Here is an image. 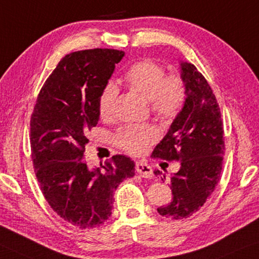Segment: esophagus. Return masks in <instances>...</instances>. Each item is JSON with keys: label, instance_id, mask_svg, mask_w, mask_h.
<instances>
[{"label": "esophagus", "instance_id": "1", "mask_svg": "<svg viewBox=\"0 0 259 259\" xmlns=\"http://www.w3.org/2000/svg\"><path fill=\"white\" fill-rule=\"evenodd\" d=\"M136 171L137 174H140V176L144 178H150L154 175L151 166L144 162H136Z\"/></svg>", "mask_w": 259, "mask_h": 259}]
</instances>
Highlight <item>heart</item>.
I'll return each instance as SVG.
<instances>
[{
    "label": "heart",
    "instance_id": "1",
    "mask_svg": "<svg viewBox=\"0 0 259 259\" xmlns=\"http://www.w3.org/2000/svg\"><path fill=\"white\" fill-rule=\"evenodd\" d=\"M123 81L131 90L148 98L151 111L163 122H171L181 114L188 100V85L178 72L165 74L163 65L151 60L137 61L130 65ZM118 90L112 83L102 88L97 100L98 115L104 121L115 116ZM158 140L154 124H128L115 135L118 148L130 155L140 156Z\"/></svg>",
    "mask_w": 259,
    "mask_h": 259
}]
</instances>
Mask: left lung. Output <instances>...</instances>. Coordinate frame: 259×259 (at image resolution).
Masks as SVG:
<instances>
[{"instance_id": "obj_1", "label": "left lung", "mask_w": 259, "mask_h": 259, "mask_svg": "<svg viewBox=\"0 0 259 259\" xmlns=\"http://www.w3.org/2000/svg\"><path fill=\"white\" fill-rule=\"evenodd\" d=\"M188 100L152 157L177 161L181 169L170 177L172 201L158 207L162 216L183 220L201 209L212 195L223 167L224 130L220 105L205 77L191 63H181ZM154 174L165 180L159 170Z\"/></svg>"}]
</instances>
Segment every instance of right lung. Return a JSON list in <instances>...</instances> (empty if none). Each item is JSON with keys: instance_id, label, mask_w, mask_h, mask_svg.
<instances>
[{"instance_id": "right-lung-1", "label": "right lung", "mask_w": 259, "mask_h": 259, "mask_svg": "<svg viewBox=\"0 0 259 259\" xmlns=\"http://www.w3.org/2000/svg\"><path fill=\"white\" fill-rule=\"evenodd\" d=\"M116 49L79 50L65 55L39 90L30 118L32 165L46 201L79 229L100 227L110 217L114 191L134 177L135 163L123 155L96 169L84 161L88 133L100 115L97 100L115 64Z\"/></svg>"}]
</instances>
